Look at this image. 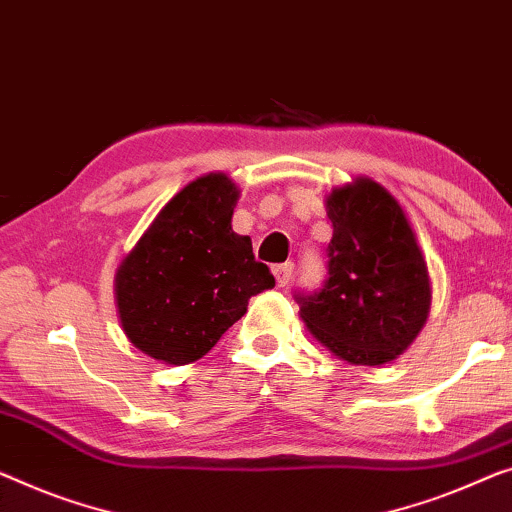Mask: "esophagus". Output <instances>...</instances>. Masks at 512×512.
Listing matches in <instances>:
<instances>
[{"label": "esophagus", "mask_w": 512, "mask_h": 512, "mask_svg": "<svg viewBox=\"0 0 512 512\" xmlns=\"http://www.w3.org/2000/svg\"><path fill=\"white\" fill-rule=\"evenodd\" d=\"M273 276H276L278 287H287L294 278V262H285V264L273 266Z\"/></svg>", "instance_id": "1"}]
</instances>
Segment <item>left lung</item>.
<instances>
[{"instance_id": "8db88e82", "label": "left lung", "mask_w": 512, "mask_h": 512, "mask_svg": "<svg viewBox=\"0 0 512 512\" xmlns=\"http://www.w3.org/2000/svg\"><path fill=\"white\" fill-rule=\"evenodd\" d=\"M333 239L326 278L294 292L310 333L354 365L393 361L421 333L430 278L398 200L372 179L335 188L326 200Z\"/></svg>"}]
</instances>
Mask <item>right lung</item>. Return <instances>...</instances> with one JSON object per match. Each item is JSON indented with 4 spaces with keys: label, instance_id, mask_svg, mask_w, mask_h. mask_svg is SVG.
<instances>
[{
    "label": "right lung",
    "instance_id": "1",
    "mask_svg": "<svg viewBox=\"0 0 512 512\" xmlns=\"http://www.w3.org/2000/svg\"><path fill=\"white\" fill-rule=\"evenodd\" d=\"M239 190L227 174L195 179L165 204L119 266L117 305L128 340L156 361H197L276 285L250 236L232 230Z\"/></svg>",
    "mask_w": 512,
    "mask_h": 512
}]
</instances>
